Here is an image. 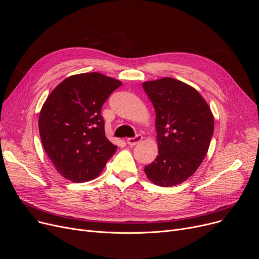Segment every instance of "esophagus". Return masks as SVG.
<instances>
[{"mask_svg":"<svg viewBox=\"0 0 259 259\" xmlns=\"http://www.w3.org/2000/svg\"><path fill=\"white\" fill-rule=\"evenodd\" d=\"M142 140H143L142 135H141V134H137L134 138H129V139H127V144H128L129 146H135L137 144H139Z\"/></svg>","mask_w":259,"mask_h":259,"instance_id":"34e87169","label":"esophagus"}]
</instances>
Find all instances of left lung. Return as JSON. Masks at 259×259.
Masks as SVG:
<instances>
[{
	"label": "left lung",
	"instance_id": "8db88e82",
	"mask_svg": "<svg viewBox=\"0 0 259 259\" xmlns=\"http://www.w3.org/2000/svg\"><path fill=\"white\" fill-rule=\"evenodd\" d=\"M143 88L156 113L158 155L145 173L155 185L171 187L191 176L205 158L214 131L206 101L181 80L164 77Z\"/></svg>",
	"mask_w": 259,
	"mask_h": 259
}]
</instances>
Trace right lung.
I'll return each mask as SVG.
<instances>
[{
    "label": "right lung",
    "instance_id": "add662e5",
    "mask_svg": "<svg viewBox=\"0 0 259 259\" xmlns=\"http://www.w3.org/2000/svg\"><path fill=\"white\" fill-rule=\"evenodd\" d=\"M121 83L98 72L67 77L43 105L39 137L54 167L71 182H88L102 172L117 147L105 135L104 103Z\"/></svg>",
    "mask_w": 259,
    "mask_h": 259
}]
</instances>
